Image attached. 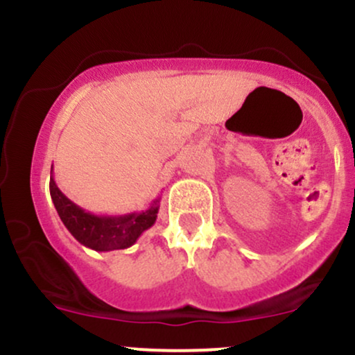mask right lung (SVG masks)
<instances>
[{
	"mask_svg": "<svg viewBox=\"0 0 355 355\" xmlns=\"http://www.w3.org/2000/svg\"><path fill=\"white\" fill-rule=\"evenodd\" d=\"M50 193L55 209L68 232L81 245L96 252L121 250L132 247L138 237L148 230L157 220L160 209V197L155 198L150 209L132 211L125 215H96L83 210L73 203L56 185L53 178V166L50 175Z\"/></svg>",
	"mask_w": 355,
	"mask_h": 355,
	"instance_id": "obj_1",
	"label": "right lung"
}]
</instances>
